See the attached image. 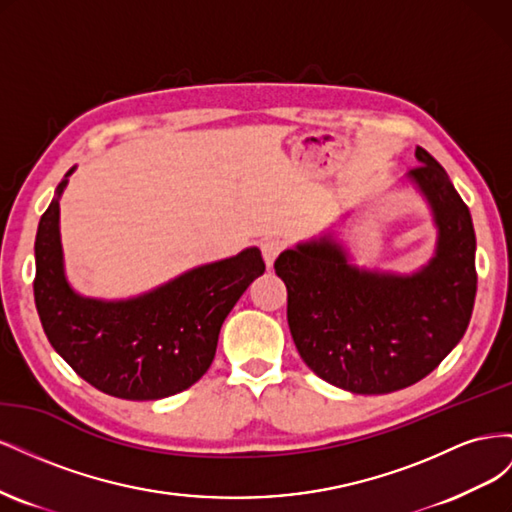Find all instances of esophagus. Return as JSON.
I'll return each mask as SVG.
<instances>
[{"label": "esophagus", "instance_id": "esophagus-1", "mask_svg": "<svg viewBox=\"0 0 512 512\" xmlns=\"http://www.w3.org/2000/svg\"><path fill=\"white\" fill-rule=\"evenodd\" d=\"M284 247H286L284 241L277 239V237H269V239H265V241L260 243V250H262V256H265L267 267H273L275 258L284 252Z\"/></svg>", "mask_w": 512, "mask_h": 512}]
</instances>
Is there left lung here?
<instances>
[{"label": "left lung", "instance_id": "8db88e82", "mask_svg": "<svg viewBox=\"0 0 512 512\" xmlns=\"http://www.w3.org/2000/svg\"><path fill=\"white\" fill-rule=\"evenodd\" d=\"M410 179L440 230L436 258L410 277L350 267L331 239L275 260L288 290V327L305 365L339 389L384 395L423 380L466 333L476 297L470 209L423 147Z\"/></svg>", "mask_w": 512, "mask_h": 512}]
</instances>
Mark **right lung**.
Masks as SVG:
<instances>
[{
  "label": "right lung",
  "instance_id": "1",
  "mask_svg": "<svg viewBox=\"0 0 512 512\" xmlns=\"http://www.w3.org/2000/svg\"><path fill=\"white\" fill-rule=\"evenodd\" d=\"M34 250V299L51 346L98 391L132 401L170 397L203 378L224 318L265 273L260 250L250 247L138 299H83L64 277L57 198L42 213Z\"/></svg>",
  "mask_w": 512,
  "mask_h": 512
}]
</instances>
